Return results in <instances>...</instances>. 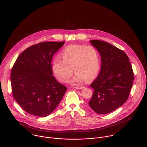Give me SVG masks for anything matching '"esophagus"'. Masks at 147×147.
<instances>
[{"label": "esophagus", "instance_id": "1", "mask_svg": "<svg viewBox=\"0 0 147 147\" xmlns=\"http://www.w3.org/2000/svg\"><path fill=\"white\" fill-rule=\"evenodd\" d=\"M84 87L82 86H76L75 88L77 89H82Z\"/></svg>", "mask_w": 147, "mask_h": 147}]
</instances>
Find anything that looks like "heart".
I'll return each instance as SVG.
<instances>
[{
  "label": "heart",
  "mask_w": 147,
  "mask_h": 147,
  "mask_svg": "<svg viewBox=\"0 0 147 147\" xmlns=\"http://www.w3.org/2000/svg\"><path fill=\"white\" fill-rule=\"evenodd\" d=\"M61 59H55L53 63V71L56 78L66 83L76 74L71 83H81L86 80L91 81L98 75L100 70V56L92 46L71 45L61 53Z\"/></svg>",
  "instance_id": "1"
}]
</instances>
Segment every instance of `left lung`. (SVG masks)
Instances as JSON below:
<instances>
[{"mask_svg": "<svg viewBox=\"0 0 147 147\" xmlns=\"http://www.w3.org/2000/svg\"><path fill=\"white\" fill-rule=\"evenodd\" d=\"M90 42L101 55V67L90 84L94 92L89 105L98 114L109 113L128 100L134 80L132 67L123 50L104 41Z\"/></svg>", "mask_w": 147, "mask_h": 147, "instance_id": "8db88e82", "label": "left lung"}]
</instances>
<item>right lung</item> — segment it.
Segmentation results:
<instances>
[{
  "mask_svg": "<svg viewBox=\"0 0 147 147\" xmlns=\"http://www.w3.org/2000/svg\"><path fill=\"white\" fill-rule=\"evenodd\" d=\"M65 42H44L32 45L18 57L11 70L12 95L28 113L39 117L51 114L67 88L53 76L51 60Z\"/></svg>",
  "mask_w": 147,
  "mask_h": 147,
  "instance_id": "add662e5",
  "label": "right lung"
}]
</instances>
